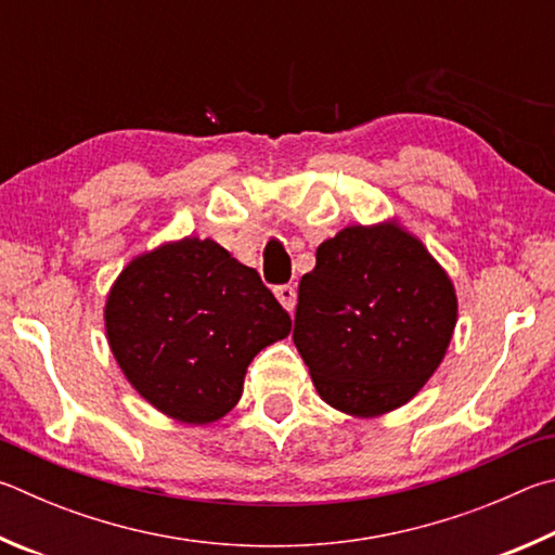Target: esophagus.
I'll list each match as a JSON object with an SVG mask.
<instances>
[{"label": "esophagus", "instance_id": "34e87169", "mask_svg": "<svg viewBox=\"0 0 555 555\" xmlns=\"http://www.w3.org/2000/svg\"><path fill=\"white\" fill-rule=\"evenodd\" d=\"M275 297H278V302L287 309V312H293L295 305H297V289H295V285H278L275 287Z\"/></svg>", "mask_w": 555, "mask_h": 555}]
</instances>
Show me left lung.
Listing matches in <instances>:
<instances>
[{
    "label": "left lung",
    "instance_id": "1",
    "mask_svg": "<svg viewBox=\"0 0 555 555\" xmlns=\"http://www.w3.org/2000/svg\"><path fill=\"white\" fill-rule=\"evenodd\" d=\"M459 297L439 260L397 219L346 227L299 280L295 346L319 397L371 420L397 410L441 365Z\"/></svg>",
    "mask_w": 555,
    "mask_h": 555
}]
</instances>
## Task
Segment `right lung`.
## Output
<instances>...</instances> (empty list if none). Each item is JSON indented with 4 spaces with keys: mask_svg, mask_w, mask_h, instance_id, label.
<instances>
[{
    "mask_svg": "<svg viewBox=\"0 0 555 555\" xmlns=\"http://www.w3.org/2000/svg\"><path fill=\"white\" fill-rule=\"evenodd\" d=\"M106 341L131 387L182 424L229 414L262 348L293 319L253 268L211 238L184 236L145 250L106 295Z\"/></svg>",
    "mask_w": 555,
    "mask_h": 555,
    "instance_id": "obj_1",
    "label": "right lung"
}]
</instances>
